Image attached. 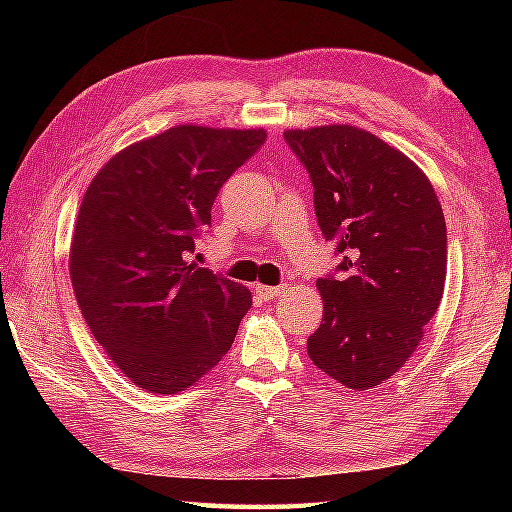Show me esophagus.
Returning <instances> with one entry per match:
<instances>
[{
    "instance_id": "obj_1",
    "label": "esophagus",
    "mask_w": 512,
    "mask_h": 512,
    "mask_svg": "<svg viewBox=\"0 0 512 512\" xmlns=\"http://www.w3.org/2000/svg\"><path fill=\"white\" fill-rule=\"evenodd\" d=\"M255 291H257V296L262 298V300H275V298L282 296L284 287H266V284H257Z\"/></svg>"
}]
</instances>
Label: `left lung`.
<instances>
[{
	"mask_svg": "<svg viewBox=\"0 0 512 512\" xmlns=\"http://www.w3.org/2000/svg\"><path fill=\"white\" fill-rule=\"evenodd\" d=\"M284 142L309 173L318 228L341 257L316 282L325 311L309 359L368 391L404 366L443 298V207L427 176L368 131L320 126L287 131Z\"/></svg>",
	"mask_w": 512,
	"mask_h": 512,
	"instance_id": "8db88e82",
	"label": "left lung"
}]
</instances>
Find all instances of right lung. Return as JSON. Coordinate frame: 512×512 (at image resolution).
Instances as JSON below:
<instances>
[{
	"label": "right lung",
	"mask_w": 512,
	"mask_h": 512,
	"mask_svg": "<svg viewBox=\"0 0 512 512\" xmlns=\"http://www.w3.org/2000/svg\"><path fill=\"white\" fill-rule=\"evenodd\" d=\"M264 131L176 126L117 153L83 196L69 275L85 323L144 391H185L223 359L253 298L187 262L225 180Z\"/></svg>",
	"instance_id": "right-lung-1"
}]
</instances>
